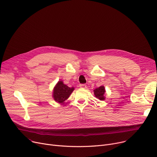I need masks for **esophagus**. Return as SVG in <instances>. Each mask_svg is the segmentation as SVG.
Returning a JSON list of instances; mask_svg holds the SVG:
<instances>
[{
    "label": "esophagus",
    "mask_w": 157,
    "mask_h": 157,
    "mask_svg": "<svg viewBox=\"0 0 157 157\" xmlns=\"http://www.w3.org/2000/svg\"><path fill=\"white\" fill-rule=\"evenodd\" d=\"M80 87L82 89H86L87 86L86 84H80Z\"/></svg>",
    "instance_id": "34e87169"
}]
</instances>
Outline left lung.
Listing matches in <instances>:
<instances>
[{
  "instance_id": "left-lung-1",
  "label": "left lung",
  "mask_w": 157,
  "mask_h": 157,
  "mask_svg": "<svg viewBox=\"0 0 157 157\" xmlns=\"http://www.w3.org/2000/svg\"><path fill=\"white\" fill-rule=\"evenodd\" d=\"M105 88L103 86H101L98 88H96L94 90V94L95 96L98 98L99 100L103 101L105 100Z\"/></svg>"
}]
</instances>
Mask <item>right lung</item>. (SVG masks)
<instances>
[{
  "mask_svg": "<svg viewBox=\"0 0 157 157\" xmlns=\"http://www.w3.org/2000/svg\"><path fill=\"white\" fill-rule=\"evenodd\" d=\"M74 90V87H70L64 84L63 81H59L53 90V98L58 103H63L64 101L67 100L72 92Z\"/></svg>",
  "mask_w": 157,
  "mask_h": 157,
  "instance_id": "1",
  "label": "right lung"
}]
</instances>
